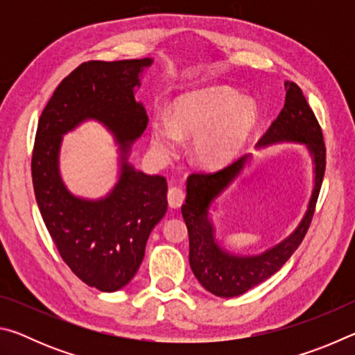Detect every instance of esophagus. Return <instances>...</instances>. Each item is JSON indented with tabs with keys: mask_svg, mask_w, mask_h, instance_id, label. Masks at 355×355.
Instances as JSON below:
<instances>
[{
	"mask_svg": "<svg viewBox=\"0 0 355 355\" xmlns=\"http://www.w3.org/2000/svg\"><path fill=\"white\" fill-rule=\"evenodd\" d=\"M167 202H169L171 208H180L184 202V192L180 188H171L167 192Z\"/></svg>",
	"mask_w": 355,
	"mask_h": 355,
	"instance_id": "34e87169",
	"label": "esophagus"
}]
</instances>
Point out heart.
I'll return each mask as SVG.
<instances>
[{
  "instance_id": "heart-1",
  "label": "heart",
  "mask_w": 355,
  "mask_h": 355,
  "mask_svg": "<svg viewBox=\"0 0 355 355\" xmlns=\"http://www.w3.org/2000/svg\"><path fill=\"white\" fill-rule=\"evenodd\" d=\"M257 122V111L230 87L214 86L178 98L172 119L153 117L152 146L167 156L178 137H192L191 153L197 163L218 169L241 152Z\"/></svg>"
}]
</instances>
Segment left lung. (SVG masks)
<instances>
[{
	"label": "left lung",
	"mask_w": 355,
	"mask_h": 355,
	"mask_svg": "<svg viewBox=\"0 0 355 355\" xmlns=\"http://www.w3.org/2000/svg\"><path fill=\"white\" fill-rule=\"evenodd\" d=\"M285 106L257 147L277 142L304 144L315 164V184L302 220L290 236L260 255H235L216 241L214 225L209 219V207L243 172L250 155L211 173H191L186 182V202L182 214L189 233V264L196 279L207 291L219 297H235L263 284L288 261L299 248L313 218L326 171V146L322 131L313 111L296 83H285Z\"/></svg>",
	"instance_id": "left-lung-1"
}]
</instances>
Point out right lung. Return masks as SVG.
<instances>
[{
    "instance_id": "right-lung-1",
    "label": "right lung",
    "mask_w": 355,
    "mask_h": 355,
    "mask_svg": "<svg viewBox=\"0 0 355 355\" xmlns=\"http://www.w3.org/2000/svg\"><path fill=\"white\" fill-rule=\"evenodd\" d=\"M152 62L144 58L81 64L56 87L35 133L33 184L46 230L76 277L105 293L135 277L150 232L167 211L166 178L128 163L131 144L148 123L135 89ZM86 119L103 123L121 146L119 182L97 201L71 195L58 172L62 136Z\"/></svg>"
}]
</instances>
